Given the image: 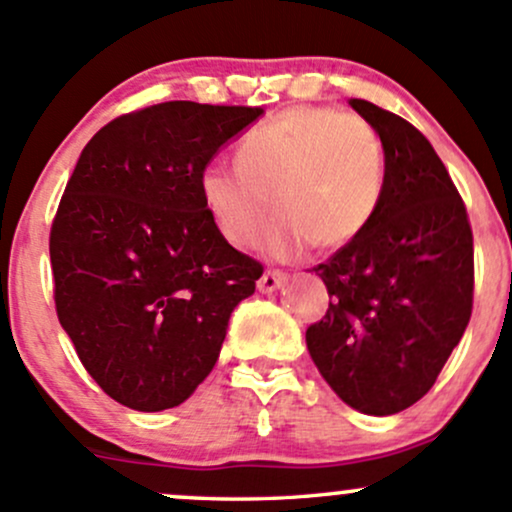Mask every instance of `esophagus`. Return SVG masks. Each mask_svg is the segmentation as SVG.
<instances>
[{
  "label": "esophagus",
  "instance_id": "1",
  "mask_svg": "<svg viewBox=\"0 0 512 512\" xmlns=\"http://www.w3.org/2000/svg\"><path fill=\"white\" fill-rule=\"evenodd\" d=\"M284 282H286L284 272H279V269H267V272L257 279V289H260L262 294H272V291H277Z\"/></svg>",
  "mask_w": 512,
  "mask_h": 512
}]
</instances>
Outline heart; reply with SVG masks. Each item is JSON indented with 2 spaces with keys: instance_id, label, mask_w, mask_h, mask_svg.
<instances>
[{
  "instance_id": "b5f03b06",
  "label": "heart",
  "mask_w": 512,
  "mask_h": 512,
  "mask_svg": "<svg viewBox=\"0 0 512 512\" xmlns=\"http://www.w3.org/2000/svg\"><path fill=\"white\" fill-rule=\"evenodd\" d=\"M386 184L374 123L333 106H294L257 123L235 145V162H209L199 177L201 199L230 245H255L272 206L279 211L265 235L277 257L311 243H355L379 216Z\"/></svg>"
}]
</instances>
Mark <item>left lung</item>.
I'll return each mask as SVG.
<instances>
[{"instance_id": "8db88e82", "label": "left lung", "mask_w": 512, "mask_h": 512, "mask_svg": "<svg viewBox=\"0 0 512 512\" xmlns=\"http://www.w3.org/2000/svg\"><path fill=\"white\" fill-rule=\"evenodd\" d=\"M350 104L384 140L389 184L372 226L313 267L333 301L308 325L306 345L347 406L393 415L432 389L462 340L474 306V235L428 138L372 101Z\"/></svg>"}]
</instances>
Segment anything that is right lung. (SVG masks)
I'll return each mask as SVG.
<instances>
[{"instance_id":"right-lung-1","label":"right lung","mask_w":512,"mask_h":512,"mask_svg":"<svg viewBox=\"0 0 512 512\" xmlns=\"http://www.w3.org/2000/svg\"><path fill=\"white\" fill-rule=\"evenodd\" d=\"M265 111L162 101L84 145L50 228L60 325L106 396L155 413L192 396L262 265L213 223L199 177Z\"/></svg>"}]
</instances>
